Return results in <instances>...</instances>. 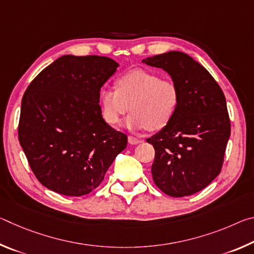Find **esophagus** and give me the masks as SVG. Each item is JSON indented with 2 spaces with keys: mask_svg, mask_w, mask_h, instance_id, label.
Wrapping results in <instances>:
<instances>
[{
  "mask_svg": "<svg viewBox=\"0 0 254 254\" xmlns=\"http://www.w3.org/2000/svg\"><path fill=\"white\" fill-rule=\"evenodd\" d=\"M127 141H128V143H130V144H137V143L141 142L140 139H137V137H134V136H128Z\"/></svg>",
  "mask_w": 254,
  "mask_h": 254,
  "instance_id": "esophagus-1",
  "label": "esophagus"
}]
</instances>
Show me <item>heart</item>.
<instances>
[{"label":"heart","mask_w":254,"mask_h":254,"mask_svg":"<svg viewBox=\"0 0 254 254\" xmlns=\"http://www.w3.org/2000/svg\"><path fill=\"white\" fill-rule=\"evenodd\" d=\"M100 102L103 117L117 126L128 111L126 127L131 131H159L168 126L177 111L179 91L173 80L141 68L127 71L117 79V89L102 88Z\"/></svg>","instance_id":"b5f03b06"}]
</instances>
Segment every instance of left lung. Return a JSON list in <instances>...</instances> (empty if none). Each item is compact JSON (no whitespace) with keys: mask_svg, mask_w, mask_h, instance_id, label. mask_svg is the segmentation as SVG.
Returning <instances> with one entry per match:
<instances>
[{"mask_svg":"<svg viewBox=\"0 0 254 254\" xmlns=\"http://www.w3.org/2000/svg\"><path fill=\"white\" fill-rule=\"evenodd\" d=\"M142 63L168 72L179 91L174 118L147 140L156 150L153 182L169 196L192 195L208 186L222 169L231 134L225 96L207 69L182 51Z\"/></svg>","mask_w":254,"mask_h":254,"instance_id":"left-lung-1","label":"left lung"}]
</instances>
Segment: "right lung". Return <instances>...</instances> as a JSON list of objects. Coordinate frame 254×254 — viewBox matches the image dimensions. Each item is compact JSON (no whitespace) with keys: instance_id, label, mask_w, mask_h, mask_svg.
Returning a JSON list of instances; mask_svg holds the SVG:
<instances>
[{"instance_id":"obj_1","label":"right lung","mask_w":254,"mask_h":254,"mask_svg":"<svg viewBox=\"0 0 254 254\" xmlns=\"http://www.w3.org/2000/svg\"><path fill=\"white\" fill-rule=\"evenodd\" d=\"M119 64L65 55L46 67L21 102L19 141L37 179L66 196L89 194L127 147L102 117L100 92Z\"/></svg>"}]
</instances>
